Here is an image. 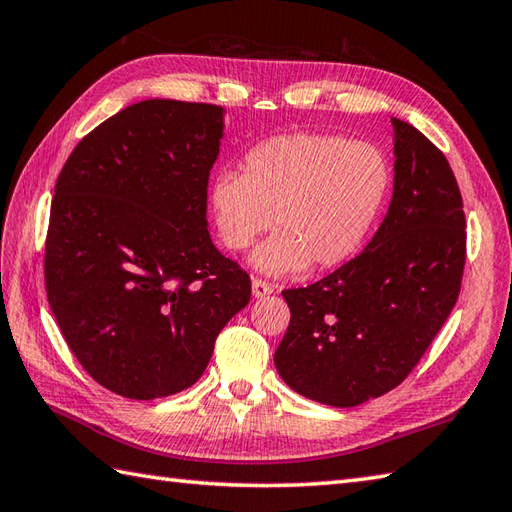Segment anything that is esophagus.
<instances>
[{
	"mask_svg": "<svg viewBox=\"0 0 512 512\" xmlns=\"http://www.w3.org/2000/svg\"><path fill=\"white\" fill-rule=\"evenodd\" d=\"M275 292V286L268 284V281L264 279H253V295L259 299V297H266V295H273Z\"/></svg>",
	"mask_w": 512,
	"mask_h": 512,
	"instance_id": "1",
	"label": "esophagus"
}]
</instances>
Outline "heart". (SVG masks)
Here are the masks:
<instances>
[{
	"mask_svg": "<svg viewBox=\"0 0 512 512\" xmlns=\"http://www.w3.org/2000/svg\"><path fill=\"white\" fill-rule=\"evenodd\" d=\"M391 187L380 147L336 134L299 132L255 145L244 173L217 171L209 202L222 242L244 250L270 226L253 264L268 275L332 268L372 231Z\"/></svg>",
	"mask_w": 512,
	"mask_h": 512,
	"instance_id": "1",
	"label": "heart"
}]
</instances>
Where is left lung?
<instances>
[{"label": "left lung", "mask_w": 512, "mask_h": 512, "mask_svg": "<svg viewBox=\"0 0 512 512\" xmlns=\"http://www.w3.org/2000/svg\"><path fill=\"white\" fill-rule=\"evenodd\" d=\"M396 178L361 255L306 288L284 290L290 325L279 376L321 405L356 407L398 387L458 301L466 262L462 193L449 160L391 118Z\"/></svg>", "instance_id": "1"}]
</instances>
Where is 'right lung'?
<instances>
[{"instance_id":"1","label":"right lung","mask_w":512,"mask_h":512,"mask_svg":"<svg viewBox=\"0 0 512 512\" xmlns=\"http://www.w3.org/2000/svg\"><path fill=\"white\" fill-rule=\"evenodd\" d=\"M222 107L149 99L74 147L54 184L43 277L54 319L96 383L132 400L191 387L250 277L206 231Z\"/></svg>"}]
</instances>
